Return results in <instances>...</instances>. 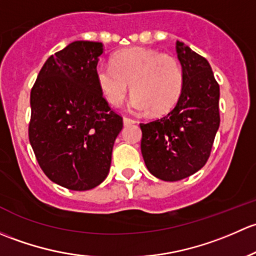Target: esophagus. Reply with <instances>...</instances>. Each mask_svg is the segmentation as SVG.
I'll return each instance as SVG.
<instances>
[{"label":"esophagus","mask_w":256,"mask_h":256,"mask_svg":"<svg viewBox=\"0 0 256 256\" xmlns=\"http://www.w3.org/2000/svg\"><path fill=\"white\" fill-rule=\"evenodd\" d=\"M134 123H136V120H132V118H128V117L123 118V124L124 126H130V124H134Z\"/></svg>","instance_id":"esophagus-1"}]
</instances>
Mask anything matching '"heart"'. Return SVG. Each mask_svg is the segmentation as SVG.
Listing matches in <instances>:
<instances>
[{"label":"heart","instance_id":"b5f03b06","mask_svg":"<svg viewBox=\"0 0 256 256\" xmlns=\"http://www.w3.org/2000/svg\"><path fill=\"white\" fill-rule=\"evenodd\" d=\"M94 75L102 94L113 107L124 102L130 84L132 108L138 112L149 110L152 114L170 110L184 88V71L178 60L146 46L116 52L112 64H97Z\"/></svg>","mask_w":256,"mask_h":256}]
</instances>
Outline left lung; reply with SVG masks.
<instances>
[{
    "label": "left lung",
    "mask_w": 256,
    "mask_h": 256,
    "mask_svg": "<svg viewBox=\"0 0 256 256\" xmlns=\"http://www.w3.org/2000/svg\"><path fill=\"white\" fill-rule=\"evenodd\" d=\"M184 88L164 117L140 123L142 155L148 170L164 181H178L204 166L220 128V85L210 62L176 43Z\"/></svg>",
    "instance_id": "1"
}]
</instances>
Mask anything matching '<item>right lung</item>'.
Segmentation results:
<instances>
[{
  "mask_svg": "<svg viewBox=\"0 0 256 256\" xmlns=\"http://www.w3.org/2000/svg\"><path fill=\"white\" fill-rule=\"evenodd\" d=\"M104 44L76 40L49 56L30 91V146L39 166L74 191L107 178L123 118L110 110L96 81Z\"/></svg>",
  "mask_w": 256,
  "mask_h": 256,
  "instance_id": "1",
  "label": "right lung"
}]
</instances>
